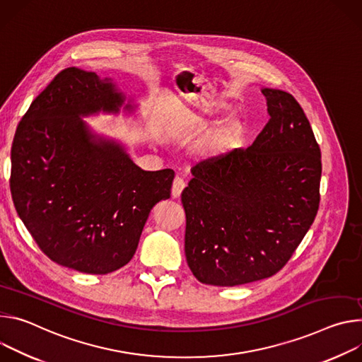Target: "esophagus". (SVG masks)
Returning a JSON list of instances; mask_svg holds the SVG:
<instances>
[{"label": "esophagus", "mask_w": 362, "mask_h": 362, "mask_svg": "<svg viewBox=\"0 0 362 362\" xmlns=\"http://www.w3.org/2000/svg\"><path fill=\"white\" fill-rule=\"evenodd\" d=\"M184 188H185V181H184L181 177H177V178L174 180V182H173L171 195H173L174 198H178V197L181 195V192H182Z\"/></svg>", "instance_id": "1"}]
</instances>
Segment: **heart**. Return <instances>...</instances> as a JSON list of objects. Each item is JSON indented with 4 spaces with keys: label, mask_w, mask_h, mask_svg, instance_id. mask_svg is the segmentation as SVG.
I'll use <instances>...</instances> for the list:
<instances>
[{
    "label": "heart",
    "mask_w": 362,
    "mask_h": 362,
    "mask_svg": "<svg viewBox=\"0 0 362 362\" xmlns=\"http://www.w3.org/2000/svg\"><path fill=\"white\" fill-rule=\"evenodd\" d=\"M217 110H226L227 105L224 102L216 103ZM245 135V124L243 120L234 116L228 117L227 120L217 127L210 138L206 141L203 146V152L211 158H220L227 155L235 145L237 142L243 138Z\"/></svg>",
    "instance_id": "heart-1"
}]
</instances>
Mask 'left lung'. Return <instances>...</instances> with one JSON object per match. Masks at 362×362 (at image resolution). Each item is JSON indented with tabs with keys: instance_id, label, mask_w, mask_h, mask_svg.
Here are the masks:
<instances>
[{
	"instance_id": "8db88e82",
	"label": "left lung",
	"mask_w": 362,
	"mask_h": 362,
	"mask_svg": "<svg viewBox=\"0 0 362 362\" xmlns=\"http://www.w3.org/2000/svg\"><path fill=\"white\" fill-rule=\"evenodd\" d=\"M270 120L247 149L191 170L181 194L185 257L206 285L238 286L282 269L319 209L320 149L296 99L263 88Z\"/></svg>"
}]
</instances>
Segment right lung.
<instances>
[{"label":"right lung","instance_id":"obj_1","mask_svg":"<svg viewBox=\"0 0 362 362\" xmlns=\"http://www.w3.org/2000/svg\"><path fill=\"white\" fill-rule=\"evenodd\" d=\"M136 107L112 77L69 67L17 127L10 178L16 210L38 247L64 267L106 274L125 266L152 207L171 195L173 170L144 171L122 144L83 120Z\"/></svg>","mask_w":362,"mask_h":362}]
</instances>
